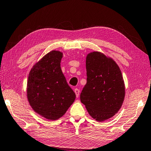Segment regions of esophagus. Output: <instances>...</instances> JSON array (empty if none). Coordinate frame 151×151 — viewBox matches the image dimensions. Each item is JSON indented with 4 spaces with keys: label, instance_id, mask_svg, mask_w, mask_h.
Masks as SVG:
<instances>
[{
    "label": "esophagus",
    "instance_id": "1",
    "mask_svg": "<svg viewBox=\"0 0 151 151\" xmlns=\"http://www.w3.org/2000/svg\"><path fill=\"white\" fill-rule=\"evenodd\" d=\"M74 91H75V93L76 97H79V95H80V91H79V89H78V88H75V90H74Z\"/></svg>",
    "mask_w": 151,
    "mask_h": 151
}]
</instances>
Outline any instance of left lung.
<instances>
[{
    "label": "left lung",
    "instance_id": "8db88e82",
    "mask_svg": "<svg viewBox=\"0 0 151 151\" xmlns=\"http://www.w3.org/2000/svg\"><path fill=\"white\" fill-rule=\"evenodd\" d=\"M87 83L81 91V101L97 121L114 116L123 104L125 86L121 70L113 59L99 52L86 58Z\"/></svg>",
    "mask_w": 151,
    "mask_h": 151
}]
</instances>
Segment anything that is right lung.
Segmentation results:
<instances>
[{"instance_id": "add662e5", "label": "right lung", "mask_w": 151, "mask_h": 151, "mask_svg": "<svg viewBox=\"0 0 151 151\" xmlns=\"http://www.w3.org/2000/svg\"><path fill=\"white\" fill-rule=\"evenodd\" d=\"M63 53L53 50L33 66L27 80V96L33 109L50 120L61 118L76 95L61 70Z\"/></svg>"}]
</instances>
